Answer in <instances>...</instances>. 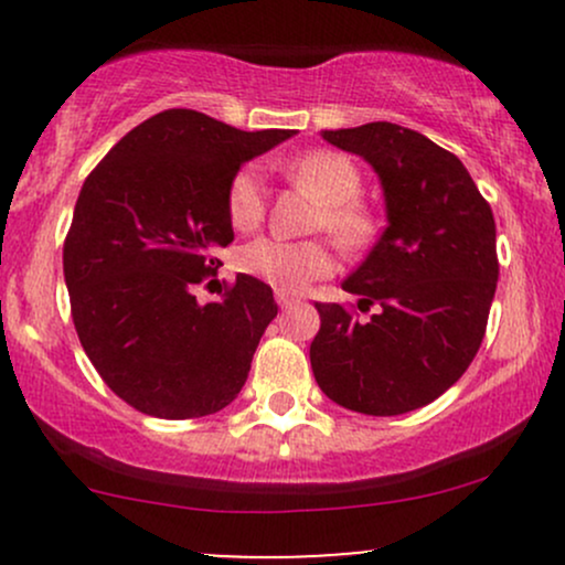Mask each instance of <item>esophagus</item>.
<instances>
[{"label":"esophagus","instance_id":"1","mask_svg":"<svg viewBox=\"0 0 565 565\" xmlns=\"http://www.w3.org/2000/svg\"><path fill=\"white\" fill-rule=\"evenodd\" d=\"M276 302L281 305V308H289V305H295L297 300L291 295H287V291H276Z\"/></svg>","mask_w":565,"mask_h":565}]
</instances>
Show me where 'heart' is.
<instances>
[{"instance_id":"obj_1","label":"heart","mask_w":565,"mask_h":565,"mask_svg":"<svg viewBox=\"0 0 565 565\" xmlns=\"http://www.w3.org/2000/svg\"><path fill=\"white\" fill-rule=\"evenodd\" d=\"M284 172L321 201L316 225L332 233L345 249H359L374 233L372 212L361 204V170L348 153L310 151L284 164ZM228 220L236 231H249L265 215V183L255 167H244L233 174L228 185ZM238 268L260 278L276 291L297 295L316 278L334 270V257L323 242H281L257 238L238 252Z\"/></svg>"}]
</instances>
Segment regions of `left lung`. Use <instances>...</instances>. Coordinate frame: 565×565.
<instances>
[{
    "instance_id": "left-lung-1",
    "label": "left lung",
    "mask_w": 565,
    "mask_h": 565,
    "mask_svg": "<svg viewBox=\"0 0 565 565\" xmlns=\"http://www.w3.org/2000/svg\"><path fill=\"white\" fill-rule=\"evenodd\" d=\"M321 138L374 167L387 228L342 281L361 295V313L380 305L377 313L359 321L316 302L313 377L350 412H414L449 391L481 348L499 278L494 215L462 161L414 129L372 121Z\"/></svg>"
}]
</instances>
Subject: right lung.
<instances>
[{
    "instance_id": "obj_1",
    "label": "right lung",
    "mask_w": 565,
    "mask_h": 565,
    "mask_svg": "<svg viewBox=\"0 0 565 565\" xmlns=\"http://www.w3.org/2000/svg\"><path fill=\"white\" fill-rule=\"evenodd\" d=\"M244 132L170 108L127 132L84 180L63 244L76 334L103 382L142 414L193 419L236 398L274 291L238 274L217 302L193 287L233 242L228 185L238 167L291 138Z\"/></svg>"
}]
</instances>
